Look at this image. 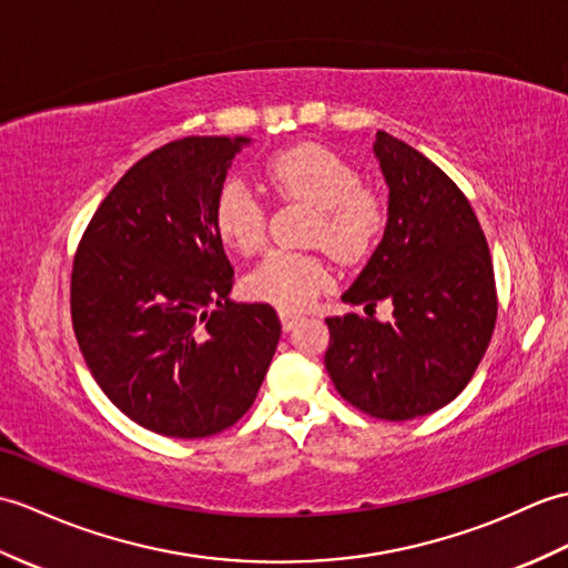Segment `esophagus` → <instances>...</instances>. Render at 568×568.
Instances as JSON below:
<instances>
[{"label": "esophagus", "instance_id": "obj_1", "mask_svg": "<svg viewBox=\"0 0 568 568\" xmlns=\"http://www.w3.org/2000/svg\"><path fill=\"white\" fill-rule=\"evenodd\" d=\"M278 316H281L283 332H293V328L297 326V322L302 320V316H300V314H295V312H285V310H281V312H278Z\"/></svg>", "mask_w": 568, "mask_h": 568}]
</instances>
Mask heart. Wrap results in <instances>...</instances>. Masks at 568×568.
Returning a JSON list of instances; mask_svg holds the SVG:
<instances>
[{
  "instance_id": "1",
  "label": "heart",
  "mask_w": 568,
  "mask_h": 568,
  "mask_svg": "<svg viewBox=\"0 0 568 568\" xmlns=\"http://www.w3.org/2000/svg\"><path fill=\"white\" fill-rule=\"evenodd\" d=\"M268 189L283 201L316 207L312 242L344 261L367 256L385 234L389 207L377 191L363 186L361 171L322 144L273 154L263 166ZM222 242L240 254H254L266 242V205L240 179L220 189L213 210ZM332 285V271L314 254L271 252L244 278V293L285 312L312 307Z\"/></svg>"
}]
</instances>
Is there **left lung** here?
I'll use <instances>...</instances> for the list:
<instances>
[{
	"label": "left lung",
	"mask_w": 568,
	"mask_h": 568,
	"mask_svg": "<svg viewBox=\"0 0 568 568\" xmlns=\"http://www.w3.org/2000/svg\"><path fill=\"white\" fill-rule=\"evenodd\" d=\"M389 186L385 236L355 283L351 305L392 302V320L328 316L324 365L341 397L382 420L450 404L477 371L496 326L489 244L465 193L428 156L377 133Z\"/></svg>",
	"instance_id": "obj_1"
}]
</instances>
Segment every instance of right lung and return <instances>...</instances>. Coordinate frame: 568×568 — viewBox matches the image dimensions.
<instances>
[{
  "label": "right lung",
  "mask_w": 568,
  "mask_h": 568,
  "mask_svg": "<svg viewBox=\"0 0 568 568\" xmlns=\"http://www.w3.org/2000/svg\"><path fill=\"white\" fill-rule=\"evenodd\" d=\"M248 138H183L125 171L77 246L79 351L138 426L207 438L252 408L281 338L271 305L227 295L215 197Z\"/></svg>",
  "instance_id": "1"
}]
</instances>
